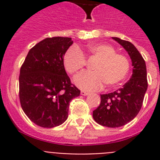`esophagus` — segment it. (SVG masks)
<instances>
[{"label":"esophagus","instance_id":"34e87169","mask_svg":"<svg viewBox=\"0 0 160 160\" xmlns=\"http://www.w3.org/2000/svg\"><path fill=\"white\" fill-rule=\"evenodd\" d=\"M80 94H81L82 95H89V92L85 91V90H81V91H80Z\"/></svg>","mask_w":160,"mask_h":160}]
</instances>
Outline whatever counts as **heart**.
Here are the masks:
<instances>
[{
  "instance_id": "1",
  "label": "heart",
  "mask_w": 160,
  "mask_h": 160,
  "mask_svg": "<svg viewBox=\"0 0 160 160\" xmlns=\"http://www.w3.org/2000/svg\"><path fill=\"white\" fill-rule=\"evenodd\" d=\"M90 57L97 60L92 65L93 71H85L76 79V85L83 90H95L102 87L113 86L125 79L130 68L129 59L124 55L116 53L115 49L107 44H90L86 48ZM63 64L69 74L76 75L86 65L83 52L75 46H71L63 56Z\"/></svg>"
}]
</instances>
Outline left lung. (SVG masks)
Masks as SVG:
<instances>
[{
	"label": "left lung",
	"mask_w": 160,
	"mask_h": 160,
	"mask_svg": "<svg viewBox=\"0 0 160 160\" xmlns=\"http://www.w3.org/2000/svg\"><path fill=\"white\" fill-rule=\"evenodd\" d=\"M128 52L132 60L133 74L123 87L100 95V105L93 111V118L103 126H123L136 116L143 105L148 88L146 65L144 58L129 41L113 37Z\"/></svg>",
	"instance_id": "left-lung-1"
}]
</instances>
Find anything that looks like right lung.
<instances>
[{"label":"right lung","mask_w":160,"mask_h":160,"mask_svg":"<svg viewBox=\"0 0 160 160\" xmlns=\"http://www.w3.org/2000/svg\"><path fill=\"white\" fill-rule=\"evenodd\" d=\"M73 44L69 37H50L29 51L19 76L21 108L31 121L53 128L68 118L70 102L80 90L65 72L63 56Z\"/></svg>","instance_id":"right-lung-1"}]
</instances>
